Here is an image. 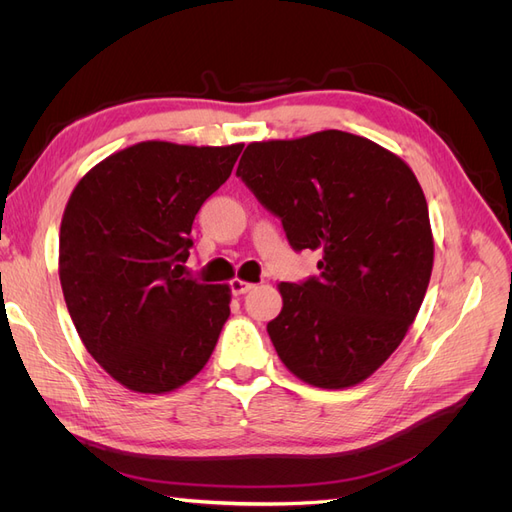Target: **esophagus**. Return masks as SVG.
Here are the masks:
<instances>
[{
  "mask_svg": "<svg viewBox=\"0 0 512 512\" xmlns=\"http://www.w3.org/2000/svg\"><path fill=\"white\" fill-rule=\"evenodd\" d=\"M252 288H254V284H250V282H243V280H232V282H230V292L235 294V297H239V294L250 292Z\"/></svg>",
  "mask_w": 512,
  "mask_h": 512,
  "instance_id": "esophagus-1",
  "label": "esophagus"
}]
</instances>
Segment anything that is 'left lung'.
Listing matches in <instances>:
<instances>
[{"instance_id":"left-lung-1","label":"left lung","mask_w":512,"mask_h":512,"mask_svg":"<svg viewBox=\"0 0 512 512\" xmlns=\"http://www.w3.org/2000/svg\"><path fill=\"white\" fill-rule=\"evenodd\" d=\"M237 177L282 220L320 275L280 284L267 324L294 376L320 389L359 384L389 359L425 299L433 239L425 194L395 153L342 130L252 143Z\"/></svg>"}]
</instances>
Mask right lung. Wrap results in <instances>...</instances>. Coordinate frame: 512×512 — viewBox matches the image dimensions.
<instances>
[{"label": "right lung", "instance_id": "add662e5", "mask_svg": "<svg viewBox=\"0 0 512 512\" xmlns=\"http://www.w3.org/2000/svg\"><path fill=\"white\" fill-rule=\"evenodd\" d=\"M243 145L164 141L113 153L76 185L59 230V280L87 352L136 393H168L205 367L230 288L181 277L205 200Z\"/></svg>", "mask_w": 512, "mask_h": 512}]
</instances>
